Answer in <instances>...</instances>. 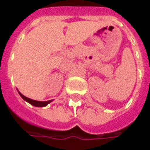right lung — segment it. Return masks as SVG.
Here are the masks:
<instances>
[{
  "mask_svg": "<svg viewBox=\"0 0 150 150\" xmlns=\"http://www.w3.org/2000/svg\"><path fill=\"white\" fill-rule=\"evenodd\" d=\"M18 93H19V95L21 96V97H22L24 100H26L27 102L30 103V104L32 105H34V106H36V107H44V106H46L47 105L50 104V102L53 101V100H46V101H40V100H32V99H30V98H28V97L23 96L20 92H18Z\"/></svg>",
  "mask_w": 150,
  "mask_h": 150,
  "instance_id": "1",
  "label": "right lung"
}]
</instances>
